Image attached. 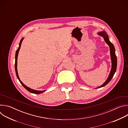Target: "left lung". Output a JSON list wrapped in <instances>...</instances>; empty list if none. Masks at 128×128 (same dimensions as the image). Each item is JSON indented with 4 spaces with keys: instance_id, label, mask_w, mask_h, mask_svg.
Listing matches in <instances>:
<instances>
[{
    "instance_id": "left-lung-1",
    "label": "left lung",
    "mask_w": 128,
    "mask_h": 128,
    "mask_svg": "<svg viewBox=\"0 0 128 128\" xmlns=\"http://www.w3.org/2000/svg\"><path fill=\"white\" fill-rule=\"evenodd\" d=\"M98 34L102 36L105 42H106V43L109 46V48H110V56H111V59H112V69H111V71L110 72V74H109V76H108V78L107 79V80H106V82L102 86H100L99 87V88H101V87H103V86H106L115 74V72L116 71V70L117 58H116V52H115V48H114V46L110 41H109L108 37V35L106 34V33L105 31H103V32H99Z\"/></svg>"
}]
</instances>
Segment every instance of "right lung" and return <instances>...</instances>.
Masks as SVG:
<instances>
[{
  "label": "right lung",
  "instance_id": "right-lung-1",
  "mask_svg": "<svg viewBox=\"0 0 128 128\" xmlns=\"http://www.w3.org/2000/svg\"><path fill=\"white\" fill-rule=\"evenodd\" d=\"M23 38H22L20 42V44H19V48H18L17 49V50H16V56H15V65H14V67H15V71H16V77L17 78H18V80H19L20 83L22 84V86L27 90H28L29 92L30 93H33V94H40V93H42L43 92H44V91L46 90H32L28 87H27L26 86H25L20 80L19 78V76H18V71H17V58H18V53H19V51L20 50V47H21V44H22V40H23Z\"/></svg>",
  "mask_w": 128,
  "mask_h": 128
}]
</instances>
